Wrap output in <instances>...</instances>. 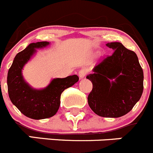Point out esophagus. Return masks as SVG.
<instances>
[{
  "mask_svg": "<svg viewBox=\"0 0 153 153\" xmlns=\"http://www.w3.org/2000/svg\"><path fill=\"white\" fill-rule=\"evenodd\" d=\"M86 74H87V70L85 69V68H82V69L80 70L79 72H78V76H79L80 79L85 78V77L86 76Z\"/></svg>",
  "mask_w": 153,
  "mask_h": 153,
  "instance_id": "34e87169",
  "label": "esophagus"
}]
</instances>
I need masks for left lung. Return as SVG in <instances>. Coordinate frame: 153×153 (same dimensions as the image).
<instances>
[{
    "label": "left lung",
    "mask_w": 153,
    "mask_h": 153,
    "mask_svg": "<svg viewBox=\"0 0 153 153\" xmlns=\"http://www.w3.org/2000/svg\"><path fill=\"white\" fill-rule=\"evenodd\" d=\"M106 46L113 53L94 67L86 77L92 82L88 95L89 106L97 115L118 118L129 112L139 101L143 91V72L137 56L122 43Z\"/></svg>",
    "instance_id": "obj_1"
}]
</instances>
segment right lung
<instances>
[{
	"instance_id": "add662e5",
	"label": "right lung",
	"mask_w": 153,
	"mask_h": 153,
	"mask_svg": "<svg viewBox=\"0 0 153 153\" xmlns=\"http://www.w3.org/2000/svg\"><path fill=\"white\" fill-rule=\"evenodd\" d=\"M48 41L31 43L15 56L7 74V88L11 102L24 115L38 120L51 118L57 112L60 105L61 94L78 82V75L54 78L44 89L31 88L24 80L22 70L36 52V48L48 46Z\"/></svg>"
}]
</instances>
